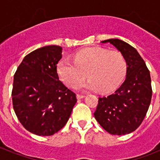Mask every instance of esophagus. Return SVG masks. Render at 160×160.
Here are the masks:
<instances>
[{
    "label": "esophagus",
    "instance_id": "34e87169",
    "mask_svg": "<svg viewBox=\"0 0 160 160\" xmlns=\"http://www.w3.org/2000/svg\"><path fill=\"white\" fill-rule=\"evenodd\" d=\"M85 98L84 95H82V94H77L78 99H82V98Z\"/></svg>",
    "mask_w": 160,
    "mask_h": 160
}]
</instances>
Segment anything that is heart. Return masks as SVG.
Here are the masks:
<instances>
[{"mask_svg": "<svg viewBox=\"0 0 160 160\" xmlns=\"http://www.w3.org/2000/svg\"><path fill=\"white\" fill-rule=\"evenodd\" d=\"M126 70L127 62L122 54L98 47L80 50L74 55V62L62 59L58 65L59 77L67 86L78 87L87 76L85 88L101 93L115 90L123 80Z\"/></svg>", "mask_w": 160, "mask_h": 160, "instance_id": "heart-1", "label": "heart"}]
</instances>
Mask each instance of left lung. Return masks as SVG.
<instances>
[{
    "label": "left lung",
    "mask_w": 160,
    "mask_h": 160,
    "mask_svg": "<svg viewBox=\"0 0 160 160\" xmlns=\"http://www.w3.org/2000/svg\"><path fill=\"white\" fill-rule=\"evenodd\" d=\"M127 62L125 81L114 94L99 98L94 115L102 128L111 135L130 134L140 126L152 100L150 72L136 49L119 39H108Z\"/></svg>",
    "instance_id": "1"
}]
</instances>
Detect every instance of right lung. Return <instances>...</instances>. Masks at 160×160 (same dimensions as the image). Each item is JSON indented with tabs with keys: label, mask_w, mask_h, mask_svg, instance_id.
Returning a JSON list of instances; mask_svg holds the SVG:
<instances>
[{
	"label": "right lung",
	"mask_w": 160,
	"mask_h": 160,
	"mask_svg": "<svg viewBox=\"0 0 160 160\" xmlns=\"http://www.w3.org/2000/svg\"><path fill=\"white\" fill-rule=\"evenodd\" d=\"M62 48L46 46L24 58L14 74L12 98L20 122L29 132L49 136L64 127L77 102L76 94L59 80Z\"/></svg>",
	"instance_id": "1"
}]
</instances>
